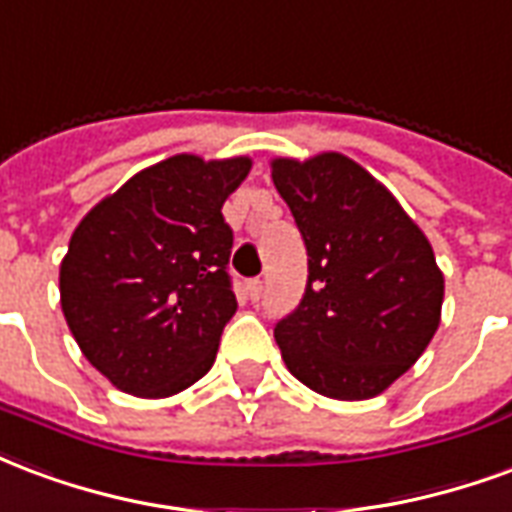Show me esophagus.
<instances>
[{"mask_svg":"<svg viewBox=\"0 0 512 512\" xmlns=\"http://www.w3.org/2000/svg\"><path fill=\"white\" fill-rule=\"evenodd\" d=\"M245 292H248V297H251L253 302L261 300V292H264V286H261L259 278H251V281L245 283Z\"/></svg>","mask_w":512,"mask_h":512,"instance_id":"34e87169","label":"esophagus"}]
</instances>
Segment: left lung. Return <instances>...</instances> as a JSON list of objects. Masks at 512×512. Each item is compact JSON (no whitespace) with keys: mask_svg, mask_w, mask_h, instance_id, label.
<instances>
[{"mask_svg":"<svg viewBox=\"0 0 512 512\" xmlns=\"http://www.w3.org/2000/svg\"><path fill=\"white\" fill-rule=\"evenodd\" d=\"M308 251L300 305L275 324L283 363L338 401L384 393L434 338L445 278L393 193L338 152L272 160Z\"/></svg>","mask_w":512,"mask_h":512,"instance_id":"left-lung-1","label":"left lung"}]
</instances>
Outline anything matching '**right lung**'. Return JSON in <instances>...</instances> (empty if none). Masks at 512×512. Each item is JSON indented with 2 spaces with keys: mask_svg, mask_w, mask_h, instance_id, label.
<instances>
[{
  "mask_svg": "<svg viewBox=\"0 0 512 512\" xmlns=\"http://www.w3.org/2000/svg\"><path fill=\"white\" fill-rule=\"evenodd\" d=\"M251 158L174 155L87 212L59 267L67 327L122 393L169 398L215 363L231 292L229 199Z\"/></svg>",
  "mask_w": 512,
  "mask_h": 512,
  "instance_id": "add662e5",
  "label": "right lung"
}]
</instances>
